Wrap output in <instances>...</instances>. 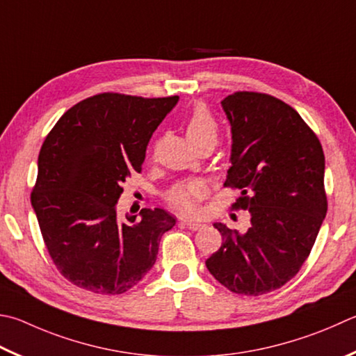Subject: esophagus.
<instances>
[{
	"label": "esophagus",
	"instance_id": "1",
	"mask_svg": "<svg viewBox=\"0 0 356 356\" xmlns=\"http://www.w3.org/2000/svg\"><path fill=\"white\" fill-rule=\"evenodd\" d=\"M180 225H184V227L190 229V230H200V229L204 227V224L193 222V221H180Z\"/></svg>",
	"mask_w": 356,
	"mask_h": 356
}]
</instances>
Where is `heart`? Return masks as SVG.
Wrapping results in <instances>:
<instances>
[{
	"mask_svg": "<svg viewBox=\"0 0 356 356\" xmlns=\"http://www.w3.org/2000/svg\"><path fill=\"white\" fill-rule=\"evenodd\" d=\"M185 134L193 146L200 143H216L218 122L205 106L199 104L193 108L185 120ZM205 195V185L200 180H185L172 185L168 190L166 204L182 215H193L199 210V202Z\"/></svg>",
	"mask_w": 356,
	"mask_h": 356,
	"instance_id": "heart-1",
	"label": "heart"
}]
</instances>
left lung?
I'll return each instance as SVG.
<instances>
[{
	"label": "left lung",
	"instance_id": "left-lung-1",
	"mask_svg": "<svg viewBox=\"0 0 356 356\" xmlns=\"http://www.w3.org/2000/svg\"><path fill=\"white\" fill-rule=\"evenodd\" d=\"M232 127L224 186L240 190L235 210L250 213L245 234L216 222L222 244L207 269L232 293L261 296L299 273L327 215L321 141L286 102L236 92L221 101Z\"/></svg>",
	"mask_w": 356,
	"mask_h": 356
}]
</instances>
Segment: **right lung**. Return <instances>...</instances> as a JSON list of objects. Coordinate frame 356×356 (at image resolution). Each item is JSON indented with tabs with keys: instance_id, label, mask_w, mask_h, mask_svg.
<instances>
[{
	"instance_id": "1",
	"label": "right lung",
	"mask_w": 356,
	"mask_h": 356,
	"mask_svg": "<svg viewBox=\"0 0 356 356\" xmlns=\"http://www.w3.org/2000/svg\"><path fill=\"white\" fill-rule=\"evenodd\" d=\"M179 96L99 93L60 116L38 154L31 204L59 273L96 294H122L157 260L176 219L161 209L116 218L122 184L140 172L146 147Z\"/></svg>"
}]
</instances>
